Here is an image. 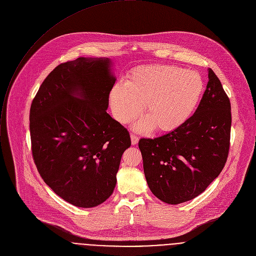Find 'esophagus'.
Listing matches in <instances>:
<instances>
[{"label": "esophagus", "mask_w": 256, "mask_h": 256, "mask_svg": "<svg viewBox=\"0 0 256 256\" xmlns=\"http://www.w3.org/2000/svg\"><path fill=\"white\" fill-rule=\"evenodd\" d=\"M130 140H132V144L136 146L138 142V138L134 134H130Z\"/></svg>", "instance_id": "obj_1"}]
</instances>
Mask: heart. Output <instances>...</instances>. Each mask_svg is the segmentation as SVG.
Returning <instances> with one entry per match:
<instances>
[{
    "label": "heart",
    "mask_w": 256,
    "mask_h": 256,
    "mask_svg": "<svg viewBox=\"0 0 256 256\" xmlns=\"http://www.w3.org/2000/svg\"><path fill=\"white\" fill-rule=\"evenodd\" d=\"M204 90V80L196 70L172 64L142 66L130 72L126 82L112 86L110 104L114 118L128 124L142 112L144 102L146 118L138 120L134 130L172 132L192 116Z\"/></svg>",
    "instance_id": "1"
}]
</instances>
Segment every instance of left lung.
Segmentation results:
<instances>
[{
  "mask_svg": "<svg viewBox=\"0 0 256 256\" xmlns=\"http://www.w3.org/2000/svg\"><path fill=\"white\" fill-rule=\"evenodd\" d=\"M230 126V98L208 68L206 90L194 116L172 132L138 142L152 192L168 204L186 202L202 194L226 162Z\"/></svg>",
  "mask_w": 256,
  "mask_h": 256,
  "instance_id": "left-lung-1",
  "label": "left lung"
}]
</instances>
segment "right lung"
I'll list each match as a JSON object with an SVG mask.
<instances>
[{
  "label": "right lung",
  "mask_w": 256,
  "mask_h": 256,
  "mask_svg": "<svg viewBox=\"0 0 256 256\" xmlns=\"http://www.w3.org/2000/svg\"><path fill=\"white\" fill-rule=\"evenodd\" d=\"M108 58H78L58 66L30 110L32 152L44 182L82 208L106 202L116 184L130 134L108 112L116 80Z\"/></svg>",
  "instance_id": "right-lung-1"
}]
</instances>
